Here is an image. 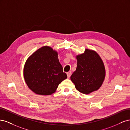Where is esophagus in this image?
I'll use <instances>...</instances> for the list:
<instances>
[{
	"label": "esophagus",
	"mask_w": 130,
	"mask_h": 130,
	"mask_svg": "<svg viewBox=\"0 0 130 130\" xmlns=\"http://www.w3.org/2000/svg\"><path fill=\"white\" fill-rule=\"evenodd\" d=\"M67 74L68 78H69V77H70V76H71V75H72V72L69 71V72H68L67 73Z\"/></svg>",
	"instance_id": "esophagus-1"
}]
</instances>
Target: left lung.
Returning a JSON list of instances; mask_svg holds the SVG:
<instances>
[{
	"instance_id": "left-lung-1",
	"label": "left lung",
	"mask_w": 130,
	"mask_h": 130,
	"mask_svg": "<svg viewBox=\"0 0 130 130\" xmlns=\"http://www.w3.org/2000/svg\"><path fill=\"white\" fill-rule=\"evenodd\" d=\"M76 57L77 67L70 76L76 89L85 94L99 89L106 75L104 62L100 56L94 50L86 49L84 53Z\"/></svg>"
}]
</instances>
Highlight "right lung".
<instances>
[{"label":"right lung","mask_w":130,"mask_h":130,"mask_svg":"<svg viewBox=\"0 0 130 130\" xmlns=\"http://www.w3.org/2000/svg\"><path fill=\"white\" fill-rule=\"evenodd\" d=\"M24 80L29 89L38 95H49L56 92L58 85L67 78L56 50L44 46L34 52L25 62Z\"/></svg>","instance_id":"1"}]
</instances>
